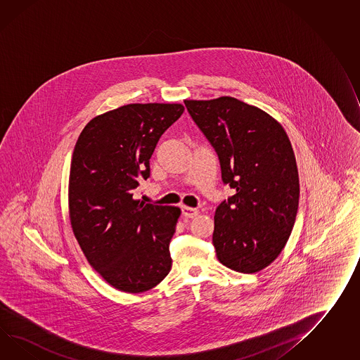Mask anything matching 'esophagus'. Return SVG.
I'll use <instances>...</instances> for the list:
<instances>
[{"label":"esophagus","mask_w":360,"mask_h":360,"mask_svg":"<svg viewBox=\"0 0 360 360\" xmlns=\"http://www.w3.org/2000/svg\"><path fill=\"white\" fill-rule=\"evenodd\" d=\"M182 214H184V217H187V219H193V217H196L199 214V211L195 210V208H191V207L182 205Z\"/></svg>","instance_id":"esophagus-1"}]
</instances>
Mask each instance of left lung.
<instances>
[{"instance_id":"1","label":"left lung","mask_w":360,"mask_h":360,"mask_svg":"<svg viewBox=\"0 0 360 360\" xmlns=\"http://www.w3.org/2000/svg\"><path fill=\"white\" fill-rule=\"evenodd\" d=\"M184 104L219 155L224 184L236 190L214 213L217 259L236 272H260L285 248L298 212L289 136L272 115L234 97Z\"/></svg>"}]
</instances>
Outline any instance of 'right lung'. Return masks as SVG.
I'll return each instance as SVG.
<instances>
[{"label":"right lung","instance_id":"add662e5","mask_svg":"<svg viewBox=\"0 0 360 360\" xmlns=\"http://www.w3.org/2000/svg\"><path fill=\"white\" fill-rule=\"evenodd\" d=\"M182 104H127L96 115L75 144L69 176L71 229L89 265L115 289H153L172 269L178 207L134 199L158 139Z\"/></svg>","mask_w":360,"mask_h":360}]
</instances>
